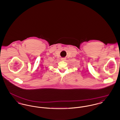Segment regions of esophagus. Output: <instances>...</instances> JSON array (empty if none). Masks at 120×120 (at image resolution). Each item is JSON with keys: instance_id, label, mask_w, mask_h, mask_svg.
I'll list each match as a JSON object with an SVG mask.
<instances>
[{"instance_id": "1", "label": "esophagus", "mask_w": 120, "mask_h": 120, "mask_svg": "<svg viewBox=\"0 0 120 120\" xmlns=\"http://www.w3.org/2000/svg\"><path fill=\"white\" fill-rule=\"evenodd\" d=\"M61 59H62V61H66V58H62Z\"/></svg>"}]
</instances>
